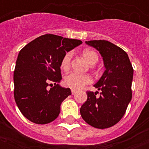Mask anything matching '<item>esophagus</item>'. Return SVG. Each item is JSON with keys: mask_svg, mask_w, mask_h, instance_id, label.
<instances>
[{"mask_svg": "<svg viewBox=\"0 0 149 149\" xmlns=\"http://www.w3.org/2000/svg\"><path fill=\"white\" fill-rule=\"evenodd\" d=\"M76 93H77V91H75V90H72V94H75Z\"/></svg>", "mask_w": 149, "mask_h": 149, "instance_id": "1", "label": "esophagus"}]
</instances>
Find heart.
I'll return each instance as SVG.
<instances>
[{
	"label": "heart",
	"instance_id": "heart-1",
	"mask_svg": "<svg viewBox=\"0 0 149 149\" xmlns=\"http://www.w3.org/2000/svg\"><path fill=\"white\" fill-rule=\"evenodd\" d=\"M72 54L71 52H67L61 62V68L63 70H68L70 66L71 58ZM83 56L91 65L95 64L98 60L97 55L92 50L86 49L83 52ZM92 82L91 77L88 75L79 74L77 72H71L65 77V86L72 89V90H79L83 88L86 84H91Z\"/></svg>",
	"mask_w": 149,
	"mask_h": 149
}]
</instances>
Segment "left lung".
<instances>
[{
  "instance_id": "8db88e82",
  "label": "left lung",
  "mask_w": 149,
  "mask_h": 149,
  "mask_svg": "<svg viewBox=\"0 0 149 149\" xmlns=\"http://www.w3.org/2000/svg\"><path fill=\"white\" fill-rule=\"evenodd\" d=\"M103 58L105 71L93 86L101 91L87 92V100L80 107L82 118L88 125L100 129L113 126L122 118L132 97L134 70L127 54L105 40L86 41Z\"/></svg>"
}]
</instances>
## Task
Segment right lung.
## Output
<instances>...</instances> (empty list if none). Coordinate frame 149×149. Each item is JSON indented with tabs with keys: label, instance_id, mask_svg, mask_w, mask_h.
Segmentation results:
<instances>
[{
	"label": "right lung",
	"instance_id": "add662e5",
	"mask_svg": "<svg viewBox=\"0 0 149 149\" xmlns=\"http://www.w3.org/2000/svg\"><path fill=\"white\" fill-rule=\"evenodd\" d=\"M82 43L46 34L19 52L14 71V95L20 111L31 122L44 125L57 118L62 102L71 95L70 88L58 84L62 79L61 62L66 52Z\"/></svg>",
	"mask_w": 149,
	"mask_h": 149
}]
</instances>
